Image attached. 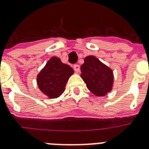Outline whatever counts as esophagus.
Returning a JSON list of instances; mask_svg holds the SVG:
<instances>
[{
  "label": "esophagus",
  "instance_id": "obj_1",
  "mask_svg": "<svg viewBox=\"0 0 149 149\" xmlns=\"http://www.w3.org/2000/svg\"><path fill=\"white\" fill-rule=\"evenodd\" d=\"M73 68H74V70L76 72H80V65H77V64H76V65H74Z\"/></svg>",
  "mask_w": 149,
  "mask_h": 149
}]
</instances>
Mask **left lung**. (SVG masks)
Returning <instances> with one entry per match:
<instances>
[{
    "instance_id": "left-lung-1",
    "label": "left lung",
    "mask_w": 149,
    "mask_h": 149,
    "mask_svg": "<svg viewBox=\"0 0 149 149\" xmlns=\"http://www.w3.org/2000/svg\"><path fill=\"white\" fill-rule=\"evenodd\" d=\"M81 77L86 83L88 89L95 95L104 96L112 90L113 71L95 56H86L81 65Z\"/></svg>"
}]
</instances>
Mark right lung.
Segmentation results:
<instances>
[{
  "label": "right lung",
  "mask_w": 149,
  "mask_h": 149,
  "mask_svg": "<svg viewBox=\"0 0 149 149\" xmlns=\"http://www.w3.org/2000/svg\"><path fill=\"white\" fill-rule=\"evenodd\" d=\"M74 70L56 57H51L37 75V84L45 95L56 98L65 91V86Z\"/></svg>",
  "instance_id": "right-lung-1"
}]
</instances>
